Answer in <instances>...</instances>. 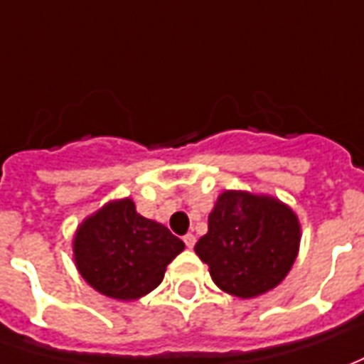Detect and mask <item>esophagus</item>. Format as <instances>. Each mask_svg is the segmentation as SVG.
Instances as JSON below:
<instances>
[{
  "mask_svg": "<svg viewBox=\"0 0 364 364\" xmlns=\"http://www.w3.org/2000/svg\"><path fill=\"white\" fill-rule=\"evenodd\" d=\"M183 240H185V246H187V248H193V246H195V242H197V238H195V235H185L183 236Z\"/></svg>",
  "mask_w": 364,
  "mask_h": 364,
  "instance_id": "esophagus-1",
  "label": "esophagus"
}]
</instances>
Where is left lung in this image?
Returning a JSON list of instances; mask_svg holds the SVG:
<instances>
[{"label": "left lung", "instance_id": "obj_1", "mask_svg": "<svg viewBox=\"0 0 364 364\" xmlns=\"http://www.w3.org/2000/svg\"><path fill=\"white\" fill-rule=\"evenodd\" d=\"M301 225L294 208L272 195L223 191L195 252L218 288L250 299L288 276L299 252Z\"/></svg>", "mask_w": 364, "mask_h": 364}]
</instances>
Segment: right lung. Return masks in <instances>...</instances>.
<instances>
[{
  "label": "right lung",
  "instance_id": "1",
  "mask_svg": "<svg viewBox=\"0 0 364 364\" xmlns=\"http://www.w3.org/2000/svg\"><path fill=\"white\" fill-rule=\"evenodd\" d=\"M185 244L157 220L136 210V203L108 200L76 226L73 258L86 284L118 301H136L161 284L167 264Z\"/></svg>",
  "mask_w": 364,
  "mask_h": 364
}]
</instances>
